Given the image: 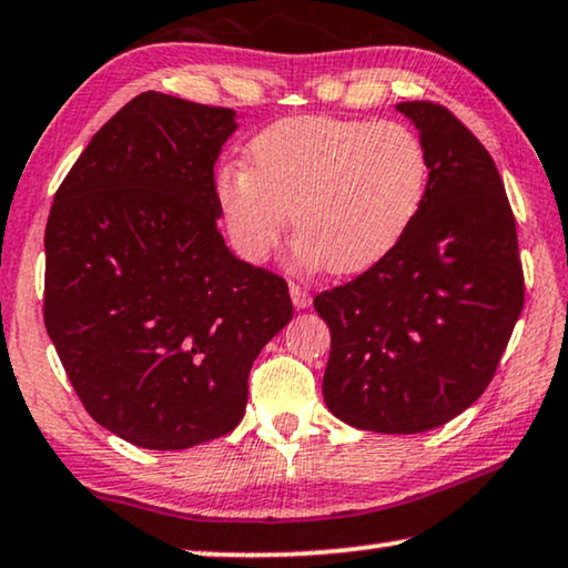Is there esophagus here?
<instances>
[{
  "label": "esophagus",
  "instance_id": "obj_1",
  "mask_svg": "<svg viewBox=\"0 0 568 568\" xmlns=\"http://www.w3.org/2000/svg\"><path fill=\"white\" fill-rule=\"evenodd\" d=\"M291 298H293V306L298 308V311H303V308H308V306H311V293H308L306 287H303V285H295V283H291Z\"/></svg>",
  "mask_w": 568,
  "mask_h": 568
}]
</instances>
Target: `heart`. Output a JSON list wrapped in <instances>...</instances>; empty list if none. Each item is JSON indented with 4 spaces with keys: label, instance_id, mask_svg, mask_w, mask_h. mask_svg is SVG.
Wrapping results in <instances>:
<instances>
[{
    "label": "heart",
    "instance_id": "obj_1",
    "mask_svg": "<svg viewBox=\"0 0 568 568\" xmlns=\"http://www.w3.org/2000/svg\"><path fill=\"white\" fill-rule=\"evenodd\" d=\"M250 168L216 173V201L234 250L262 262L291 211L301 255L328 273L383 260L420 214L430 185L426 145L397 122L291 116L247 145Z\"/></svg>",
    "mask_w": 568,
    "mask_h": 568
}]
</instances>
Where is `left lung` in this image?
Here are the masks:
<instances>
[{"label": "left lung", "instance_id": "obj_1", "mask_svg": "<svg viewBox=\"0 0 568 568\" xmlns=\"http://www.w3.org/2000/svg\"><path fill=\"white\" fill-rule=\"evenodd\" d=\"M420 132L430 185L416 222L367 273L316 295L332 332L324 400L375 434H423L487 390L523 311L518 232L485 145L446 106H395Z\"/></svg>", "mask_w": 568, "mask_h": 568}]
</instances>
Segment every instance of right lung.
<instances>
[{
  "label": "right lung",
  "mask_w": 568,
  "mask_h": 568,
  "mask_svg": "<svg viewBox=\"0 0 568 568\" xmlns=\"http://www.w3.org/2000/svg\"><path fill=\"white\" fill-rule=\"evenodd\" d=\"M224 106L145 91L91 138L45 226V328L83 408L124 442L178 452L236 428L247 379L293 318L281 275L219 232Z\"/></svg>",
  "instance_id": "1"
}]
</instances>
